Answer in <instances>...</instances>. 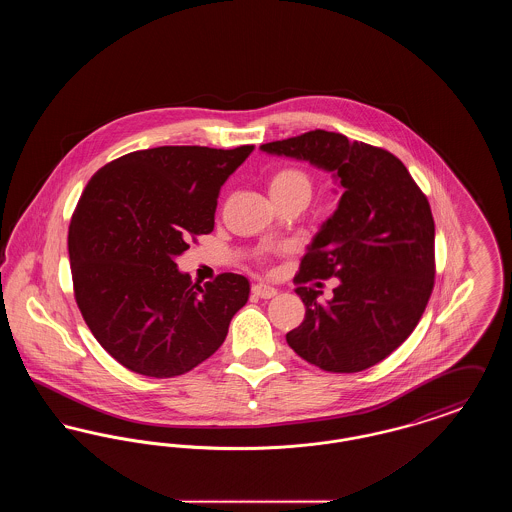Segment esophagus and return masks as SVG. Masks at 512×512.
<instances>
[{"label":"esophagus","instance_id":"obj_1","mask_svg":"<svg viewBox=\"0 0 512 512\" xmlns=\"http://www.w3.org/2000/svg\"><path fill=\"white\" fill-rule=\"evenodd\" d=\"M253 293L257 297H261V299H270V297H274L278 293V290L274 286H268L265 282H259V284L253 286Z\"/></svg>","mask_w":512,"mask_h":512}]
</instances>
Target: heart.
Here are the masks:
<instances>
[{
    "label": "heart",
    "instance_id": "1",
    "mask_svg": "<svg viewBox=\"0 0 512 512\" xmlns=\"http://www.w3.org/2000/svg\"><path fill=\"white\" fill-rule=\"evenodd\" d=\"M313 176L299 167H284L274 172L268 182V190L272 199H286V197H297L305 203L313 194Z\"/></svg>",
    "mask_w": 512,
    "mask_h": 512
}]
</instances>
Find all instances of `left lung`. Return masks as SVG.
I'll return each mask as SVG.
<instances>
[{
    "instance_id": "obj_1",
    "label": "left lung",
    "mask_w": 512,
    "mask_h": 512,
    "mask_svg": "<svg viewBox=\"0 0 512 512\" xmlns=\"http://www.w3.org/2000/svg\"><path fill=\"white\" fill-rule=\"evenodd\" d=\"M261 149L309 161L343 188L295 274L305 318L286 334L288 345L328 372L384 361L413 334L434 290L436 228L426 195L393 153L338 132L311 130ZM328 277L341 284L320 304L306 284Z\"/></svg>"
}]
</instances>
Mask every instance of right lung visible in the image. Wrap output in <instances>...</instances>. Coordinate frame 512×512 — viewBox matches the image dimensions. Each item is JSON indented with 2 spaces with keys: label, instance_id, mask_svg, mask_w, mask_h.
<instances>
[{
  "label": "right lung",
  "instance_id": "obj_1",
  "mask_svg": "<svg viewBox=\"0 0 512 512\" xmlns=\"http://www.w3.org/2000/svg\"><path fill=\"white\" fill-rule=\"evenodd\" d=\"M253 146H163L99 169L74 209V299L99 345L149 378L180 376L209 359L249 299L242 274L197 286L174 259L215 228L220 186Z\"/></svg>",
  "mask_w": 512,
  "mask_h": 512
}]
</instances>
